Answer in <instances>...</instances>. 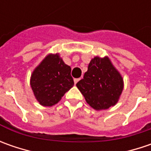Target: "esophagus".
<instances>
[{"label": "esophagus", "instance_id": "obj_1", "mask_svg": "<svg viewBox=\"0 0 151 151\" xmlns=\"http://www.w3.org/2000/svg\"><path fill=\"white\" fill-rule=\"evenodd\" d=\"M81 80V78H76V79H74V82H75V84H76L77 82H78L79 81Z\"/></svg>", "mask_w": 151, "mask_h": 151}]
</instances>
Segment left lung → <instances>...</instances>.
<instances>
[{
    "label": "left lung",
    "mask_w": 151,
    "mask_h": 151,
    "mask_svg": "<svg viewBox=\"0 0 151 151\" xmlns=\"http://www.w3.org/2000/svg\"><path fill=\"white\" fill-rule=\"evenodd\" d=\"M76 86L91 107L100 111L118 103L124 90V79L109 57L95 56Z\"/></svg>",
    "instance_id": "1"
}]
</instances>
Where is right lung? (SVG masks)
<instances>
[{
    "mask_svg": "<svg viewBox=\"0 0 151 151\" xmlns=\"http://www.w3.org/2000/svg\"><path fill=\"white\" fill-rule=\"evenodd\" d=\"M71 68L60 54H49L36 67L30 78L33 95L40 105L51 107L60 101L74 86Z\"/></svg>",
    "mask_w": 151,
    "mask_h": 151,
    "instance_id": "right-lung-1",
    "label": "right lung"
}]
</instances>
